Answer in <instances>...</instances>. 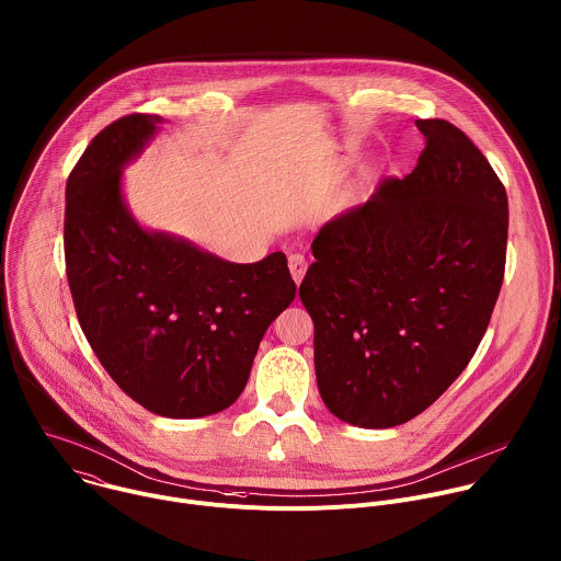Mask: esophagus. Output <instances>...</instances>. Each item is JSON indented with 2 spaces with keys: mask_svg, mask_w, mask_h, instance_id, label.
I'll return each mask as SVG.
<instances>
[{
  "mask_svg": "<svg viewBox=\"0 0 561 561\" xmlns=\"http://www.w3.org/2000/svg\"><path fill=\"white\" fill-rule=\"evenodd\" d=\"M288 268H290V275H293L295 284H299V282L304 279V275H306L308 262H306V257H304V255L295 253V255H290V257H288Z\"/></svg>",
  "mask_w": 561,
  "mask_h": 561,
  "instance_id": "esophagus-1",
  "label": "esophagus"
}]
</instances>
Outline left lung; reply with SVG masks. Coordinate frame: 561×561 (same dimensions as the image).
Segmentation results:
<instances>
[{
    "mask_svg": "<svg viewBox=\"0 0 561 561\" xmlns=\"http://www.w3.org/2000/svg\"><path fill=\"white\" fill-rule=\"evenodd\" d=\"M416 127L414 171L325 222L299 286L319 394L363 430L412 421L460 377L504 277V184L456 125Z\"/></svg>",
    "mask_w": 561,
    "mask_h": 561,
    "instance_id": "obj_1",
    "label": "left lung"
}]
</instances>
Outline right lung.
Returning a JSON list of instances; mask_svg holds the SVG:
<instances>
[{"label":"right lung","mask_w":561,"mask_h":561,"mask_svg":"<svg viewBox=\"0 0 561 561\" xmlns=\"http://www.w3.org/2000/svg\"><path fill=\"white\" fill-rule=\"evenodd\" d=\"M164 123L129 114L99 131L66 186V273L88 343L116 386L151 414L211 416L242 394L260 341L295 299L284 253L233 264L142 229L123 167Z\"/></svg>","instance_id":"add662e5"}]
</instances>
